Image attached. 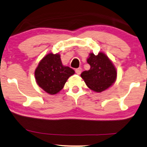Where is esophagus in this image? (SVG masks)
<instances>
[{"label": "esophagus", "instance_id": "esophagus-1", "mask_svg": "<svg viewBox=\"0 0 147 147\" xmlns=\"http://www.w3.org/2000/svg\"><path fill=\"white\" fill-rule=\"evenodd\" d=\"M75 71H76V73L77 74H78V75H79V74H80L81 72H82V69H81L80 67L76 69Z\"/></svg>", "mask_w": 147, "mask_h": 147}]
</instances>
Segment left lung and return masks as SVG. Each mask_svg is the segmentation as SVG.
I'll list each match as a JSON object with an SVG mask.
<instances>
[{
  "label": "left lung",
  "mask_w": 147,
  "mask_h": 147,
  "mask_svg": "<svg viewBox=\"0 0 147 147\" xmlns=\"http://www.w3.org/2000/svg\"><path fill=\"white\" fill-rule=\"evenodd\" d=\"M87 63L90 69L83 71L80 76L90 89L101 93L115 82L117 74L115 65L103 52L97 55L90 53Z\"/></svg>",
  "instance_id": "1"
}]
</instances>
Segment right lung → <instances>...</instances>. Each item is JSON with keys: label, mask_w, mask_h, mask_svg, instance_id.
<instances>
[{"label": "right lung", "mask_w": 147, "mask_h": 147, "mask_svg": "<svg viewBox=\"0 0 147 147\" xmlns=\"http://www.w3.org/2000/svg\"><path fill=\"white\" fill-rule=\"evenodd\" d=\"M75 71L63 65L59 54H48L39 62L35 71L37 84L50 95L57 94Z\"/></svg>", "instance_id": "1"}]
</instances>
